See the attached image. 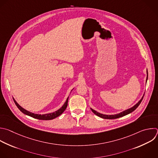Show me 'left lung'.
Here are the masks:
<instances>
[{"instance_id": "8db88e82", "label": "left lung", "mask_w": 158, "mask_h": 158, "mask_svg": "<svg viewBox=\"0 0 158 158\" xmlns=\"http://www.w3.org/2000/svg\"><path fill=\"white\" fill-rule=\"evenodd\" d=\"M147 80H148V71H147V79H146V81H147ZM143 97H144V95H143ZM143 97L135 105V106H133V107H131V108H130V109H128V110H125V111H123V112H121V113H120V114H117V115H103V114H102L98 113L97 112L95 111L94 110H93V109H91V110L92 111V112H93L94 114H95V115H97L98 117H101V118H105V119H115V118H118L123 117V116H125V115H128V114L131 113L132 112H133V111L139 106V104L141 103V101H142V100H143Z\"/></svg>"}]
</instances>
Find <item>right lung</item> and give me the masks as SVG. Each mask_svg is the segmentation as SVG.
Returning <instances> with one entry per match:
<instances>
[{"instance_id": "obj_1", "label": "right lung", "mask_w": 158, "mask_h": 158, "mask_svg": "<svg viewBox=\"0 0 158 158\" xmlns=\"http://www.w3.org/2000/svg\"><path fill=\"white\" fill-rule=\"evenodd\" d=\"M69 98V97H68ZM68 98H67L66 101L65 102L63 106V107L60 109L58 110L53 112V113H51V114H44V115H38V114H33L31 112H30L26 110H25L24 109H23L21 106H20L17 103V102L14 100V102L15 103V105L17 106V107H18V109L24 114L27 115L28 116H30L33 118L38 119V120H52L56 117H58V116H60L61 114L63 113V112L66 110V109L68 107Z\"/></svg>"}]
</instances>
